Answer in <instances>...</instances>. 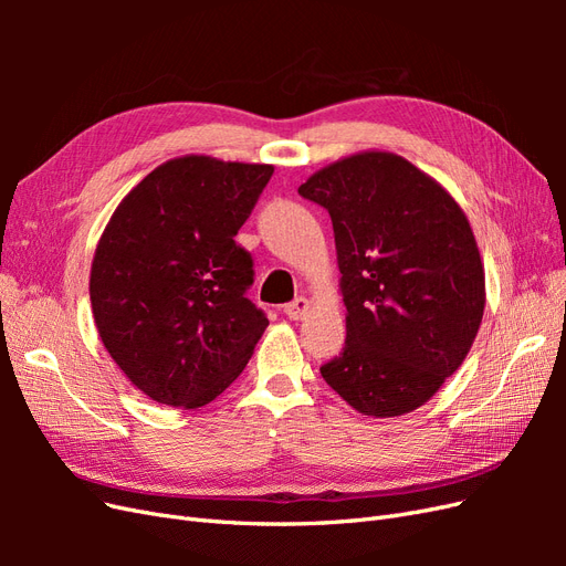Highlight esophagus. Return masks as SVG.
<instances>
[{
    "mask_svg": "<svg viewBox=\"0 0 566 566\" xmlns=\"http://www.w3.org/2000/svg\"><path fill=\"white\" fill-rule=\"evenodd\" d=\"M306 312H310V302H306V297H295L293 302H287V304L283 306V314H285L290 321L304 318Z\"/></svg>",
    "mask_w": 566,
    "mask_h": 566,
    "instance_id": "34e87169",
    "label": "esophagus"
}]
</instances>
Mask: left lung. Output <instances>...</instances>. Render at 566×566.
<instances>
[{"instance_id":"1","label":"left lung","mask_w":566,"mask_h":566,"mask_svg":"<svg viewBox=\"0 0 566 566\" xmlns=\"http://www.w3.org/2000/svg\"><path fill=\"white\" fill-rule=\"evenodd\" d=\"M328 210L347 339L323 380L364 416H403L434 397L484 316V266L458 202L394 153H358L306 179Z\"/></svg>"}]
</instances>
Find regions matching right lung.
<instances>
[{"label":"right lung","mask_w":566,"mask_h":566,"mask_svg":"<svg viewBox=\"0 0 566 566\" xmlns=\"http://www.w3.org/2000/svg\"><path fill=\"white\" fill-rule=\"evenodd\" d=\"M271 175V165L169 160L132 188L101 235L96 328L153 401L210 403L250 361L269 318L248 300L254 262L233 238Z\"/></svg>","instance_id":"1"}]
</instances>
